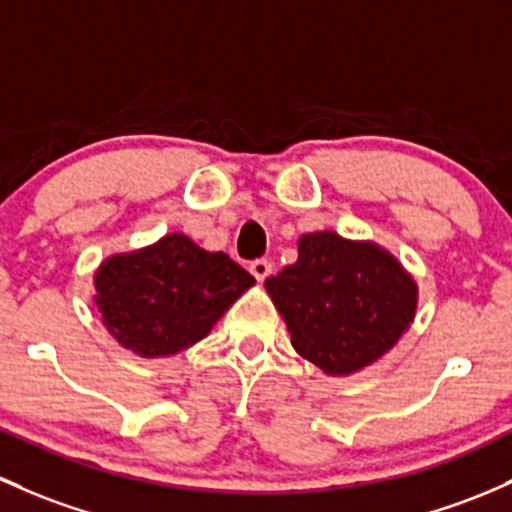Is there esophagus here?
Here are the masks:
<instances>
[{
	"mask_svg": "<svg viewBox=\"0 0 512 512\" xmlns=\"http://www.w3.org/2000/svg\"><path fill=\"white\" fill-rule=\"evenodd\" d=\"M250 272L255 274L257 282H265V279L272 274V262L270 260H255L250 265Z\"/></svg>",
	"mask_w": 512,
	"mask_h": 512,
	"instance_id": "obj_1",
	"label": "esophagus"
}]
</instances>
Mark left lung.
<instances>
[{
    "instance_id": "obj_1",
    "label": "left lung",
    "mask_w": 512,
    "mask_h": 512,
    "mask_svg": "<svg viewBox=\"0 0 512 512\" xmlns=\"http://www.w3.org/2000/svg\"><path fill=\"white\" fill-rule=\"evenodd\" d=\"M297 247V262L265 282L294 351L338 378L383 358L417 314L412 274L385 247L331 230Z\"/></svg>"
}]
</instances>
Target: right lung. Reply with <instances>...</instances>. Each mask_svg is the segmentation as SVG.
Returning a JSON list of instances; mask_svg holds the SVG:
<instances>
[{
    "label": "right lung",
    "mask_w": 512,
    "mask_h": 512,
    "mask_svg": "<svg viewBox=\"0 0 512 512\" xmlns=\"http://www.w3.org/2000/svg\"><path fill=\"white\" fill-rule=\"evenodd\" d=\"M93 282L107 333L139 358H166L206 338L255 277L225 252L169 233L154 245L110 255Z\"/></svg>",
    "instance_id": "right-lung-1"
}]
</instances>
